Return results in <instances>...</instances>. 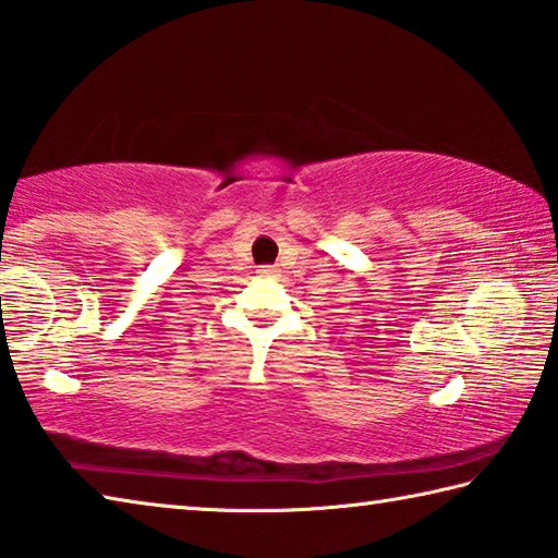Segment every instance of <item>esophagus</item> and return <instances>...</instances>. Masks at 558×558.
I'll return each instance as SVG.
<instances>
[{
	"mask_svg": "<svg viewBox=\"0 0 558 558\" xmlns=\"http://www.w3.org/2000/svg\"><path fill=\"white\" fill-rule=\"evenodd\" d=\"M257 274H259V277H277L279 269L277 267H259Z\"/></svg>",
	"mask_w": 558,
	"mask_h": 558,
	"instance_id": "obj_1",
	"label": "esophagus"
}]
</instances>
